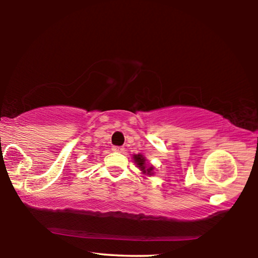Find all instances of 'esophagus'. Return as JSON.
<instances>
[{"mask_svg": "<svg viewBox=\"0 0 258 258\" xmlns=\"http://www.w3.org/2000/svg\"><path fill=\"white\" fill-rule=\"evenodd\" d=\"M112 150L115 151V152H124L125 151V149H124L123 147H113Z\"/></svg>", "mask_w": 258, "mask_h": 258, "instance_id": "esophagus-1", "label": "esophagus"}]
</instances>
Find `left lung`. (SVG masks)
I'll use <instances>...</instances> for the list:
<instances>
[{
	"mask_svg": "<svg viewBox=\"0 0 258 258\" xmlns=\"http://www.w3.org/2000/svg\"><path fill=\"white\" fill-rule=\"evenodd\" d=\"M133 160L134 164L137 165V167L141 171V174L143 176H152L155 174V166L148 163V160L146 159V157L138 154V155H133Z\"/></svg>",
	"mask_w": 258,
	"mask_h": 258,
	"instance_id": "obj_1",
	"label": "left lung"
}]
</instances>
